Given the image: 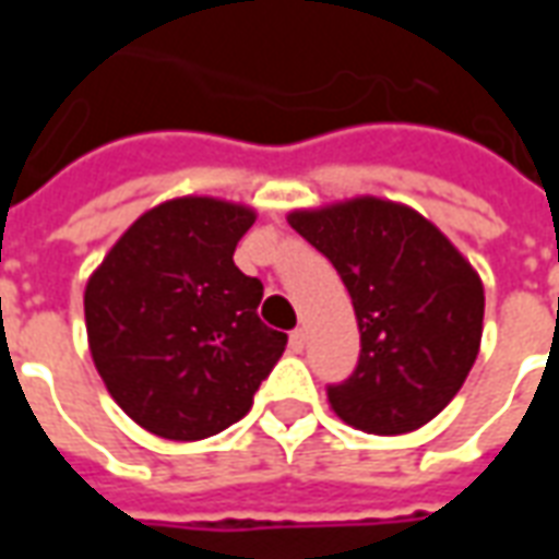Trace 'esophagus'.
Wrapping results in <instances>:
<instances>
[{
  "label": "esophagus",
  "mask_w": 559,
  "mask_h": 559,
  "mask_svg": "<svg viewBox=\"0 0 559 559\" xmlns=\"http://www.w3.org/2000/svg\"><path fill=\"white\" fill-rule=\"evenodd\" d=\"M305 341H308V335H305V329H293V332H290V350L293 353H302L305 350Z\"/></svg>",
  "instance_id": "esophagus-1"
}]
</instances>
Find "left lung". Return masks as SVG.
I'll use <instances>...</instances> for the list:
<instances>
[{"label":"left lung","mask_w":559,"mask_h":559,"mask_svg":"<svg viewBox=\"0 0 559 559\" xmlns=\"http://www.w3.org/2000/svg\"><path fill=\"white\" fill-rule=\"evenodd\" d=\"M287 221L338 269L359 323V362L326 386L335 416L383 437L431 421L479 353V275L431 221L389 200L359 197Z\"/></svg>","instance_id":"8db88e82"}]
</instances>
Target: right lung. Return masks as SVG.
<instances>
[{"label":"right lung","instance_id":"add662e5","mask_svg":"<svg viewBox=\"0 0 559 559\" xmlns=\"http://www.w3.org/2000/svg\"><path fill=\"white\" fill-rule=\"evenodd\" d=\"M251 224V209L212 197L160 203L86 284L104 386L164 440H203L242 419L287 347V335L257 317L263 284L233 263Z\"/></svg>","mask_w":559,"mask_h":559}]
</instances>
